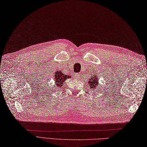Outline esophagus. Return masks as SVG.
Segmentation results:
<instances>
[{"instance_id":"34e87169","label":"esophagus","mask_w":147,"mask_h":147,"mask_svg":"<svg viewBox=\"0 0 147 147\" xmlns=\"http://www.w3.org/2000/svg\"><path fill=\"white\" fill-rule=\"evenodd\" d=\"M76 76H77V77H78V78H79V77H80V74H76Z\"/></svg>"}]
</instances>
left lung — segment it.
Masks as SVG:
<instances>
[{
  "label": "left lung",
  "instance_id": "obj_1",
  "mask_svg": "<svg viewBox=\"0 0 147 147\" xmlns=\"http://www.w3.org/2000/svg\"><path fill=\"white\" fill-rule=\"evenodd\" d=\"M88 87H90V89L94 91V90H97V88L99 89V82H98V78L97 76L95 74L92 77L90 78L88 80Z\"/></svg>",
  "mask_w": 147,
  "mask_h": 147
}]
</instances>
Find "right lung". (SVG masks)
Segmentation results:
<instances>
[{"mask_svg": "<svg viewBox=\"0 0 147 147\" xmlns=\"http://www.w3.org/2000/svg\"><path fill=\"white\" fill-rule=\"evenodd\" d=\"M71 77L69 75H67L63 73L62 71L58 69L57 71L54 73V82L55 86L60 88L63 86V82L66 81L67 79H69Z\"/></svg>", "mask_w": 147, "mask_h": 147, "instance_id": "obj_1", "label": "right lung"}]
</instances>
